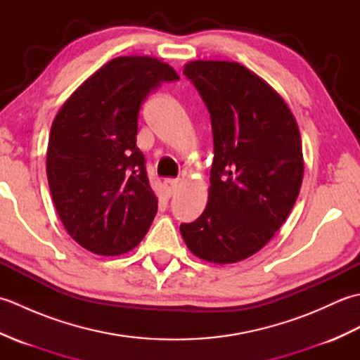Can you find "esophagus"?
<instances>
[{
  "instance_id": "34e87169",
  "label": "esophagus",
  "mask_w": 360,
  "mask_h": 360,
  "mask_svg": "<svg viewBox=\"0 0 360 360\" xmlns=\"http://www.w3.org/2000/svg\"><path fill=\"white\" fill-rule=\"evenodd\" d=\"M179 187V179H165L164 181V188L167 196H172L176 190Z\"/></svg>"
}]
</instances>
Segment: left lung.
Masks as SVG:
<instances>
[{"label":"left lung","instance_id":"8db88e82","mask_svg":"<svg viewBox=\"0 0 360 360\" xmlns=\"http://www.w3.org/2000/svg\"><path fill=\"white\" fill-rule=\"evenodd\" d=\"M207 105L213 131L209 202L179 231L204 262L231 264L257 254L292 210L303 181L297 120L269 83L236 62L184 66Z\"/></svg>","mask_w":360,"mask_h":360}]
</instances>
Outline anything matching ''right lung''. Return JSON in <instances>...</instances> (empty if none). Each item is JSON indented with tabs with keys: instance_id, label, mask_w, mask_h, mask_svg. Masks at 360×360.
Segmentation results:
<instances>
[{
	"instance_id": "add662e5",
	"label": "right lung",
	"mask_w": 360,
	"mask_h": 360,
	"mask_svg": "<svg viewBox=\"0 0 360 360\" xmlns=\"http://www.w3.org/2000/svg\"><path fill=\"white\" fill-rule=\"evenodd\" d=\"M179 75L148 56L112 58L74 91L52 122L46 173L60 219L82 248L116 257L142 241L158 198L136 147L143 98Z\"/></svg>"
}]
</instances>
